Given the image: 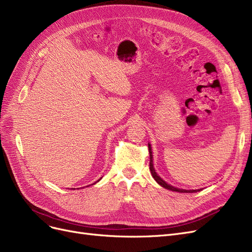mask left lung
Returning a JSON list of instances; mask_svg holds the SVG:
<instances>
[{"label": "left lung", "instance_id": "8db88e82", "mask_svg": "<svg viewBox=\"0 0 252 252\" xmlns=\"http://www.w3.org/2000/svg\"><path fill=\"white\" fill-rule=\"evenodd\" d=\"M149 152H150V170H151V174L153 176L154 179H155L157 181L158 184H160L162 188H164L166 189H169V190H173V191H178V192H197L198 190L200 189H197V190H186V189H176L174 188V186L167 184L165 181H163L161 179V178L156 174L155 169H154V166H153V155H152V149L150 147L149 144Z\"/></svg>", "mask_w": 252, "mask_h": 252}]
</instances>
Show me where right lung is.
<instances>
[{
  "label": "right lung",
  "mask_w": 252,
  "mask_h": 252,
  "mask_svg": "<svg viewBox=\"0 0 252 252\" xmlns=\"http://www.w3.org/2000/svg\"><path fill=\"white\" fill-rule=\"evenodd\" d=\"M98 181H99V180H98Z\"/></svg>",
  "instance_id": "obj_1"
}]
</instances>
